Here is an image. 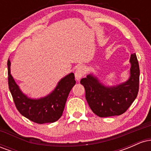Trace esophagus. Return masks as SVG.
<instances>
[{
    "instance_id": "obj_1",
    "label": "esophagus",
    "mask_w": 151,
    "mask_h": 151,
    "mask_svg": "<svg viewBox=\"0 0 151 151\" xmlns=\"http://www.w3.org/2000/svg\"><path fill=\"white\" fill-rule=\"evenodd\" d=\"M86 74V68L84 66H79L75 72V78L77 80H79Z\"/></svg>"
}]
</instances>
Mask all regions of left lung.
<instances>
[{
	"label": "left lung",
	"mask_w": 151,
	"mask_h": 151,
	"mask_svg": "<svg viewBox=\"0 0 151 151\" xmlns=\"http://www.w3.org/2000/svg\"><path fill=\"white\" fill-rule=\"evenodd\" d=\"M131 77L116 86H104L96 78L88 75L80 83L84 86L86 99L91 111L99 117L119 116L125 113L136 99L139 90L140 69L136 53L131 55Z\"/></svg>",
	"instance_id": "obj_1"
}]
</instances>
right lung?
<instances>
[{
    "instance_id": "right-lung-1",
    "label": "right lung",
    "mask_w": 151,
    "mask_h": 151,
    "mask_svg": "<svg viewBox=\"0 0 151 151\" xmlns=\"http://www.w3.org/2000/svg\"><path fill=\"white\" fill-rule=\"evenodd\" d=\"M8 86L15 105L23 116L39 124L55 122L62 116L71 89L76 84L73 73L60 80L50 94L40 99H30L18 88L10 74V62L8 60Z\"/></svg>"
}]
</instances>
